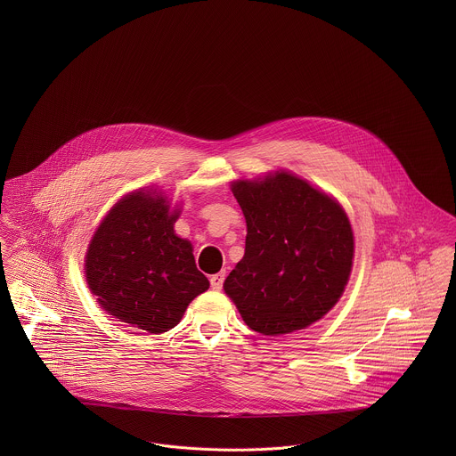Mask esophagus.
Returning <instances> with one entry per match:
<instances>
[{
    "instance_id": "esophagus-1",
    "label": "esophagus",
    "mask_w": 456,
    "mask_h": 456,
    "mask_svg": "<svg viewBox=\"0 0 456 456\" xmlns=\"http://www.w3.org/2000/svg\"><path fill=\"white\" fill-rule=\"evenodd\" d=\"M223 281H224V273H223V272L210 275V286H212V289L219 291V289L223 288Z\"/></svg>"
}]
</instances>
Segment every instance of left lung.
Returning <instances> with one entry per match:
<instances>
[{
  "instance_id": "left-lung-1",
  "label": "left lung",
  "mask_w": 456,
  "mask_h": 456,
  "mask_svg": "<svg viewBox=\"0 0 456 456\" xmlns=\"http://www.w3.org/2000/svg\"><path fill=\"white\" fill-rule=\"evenodd\" d=\"M232 191L248 237L223 288L246 325L277 337L320 322L353 268L354 239L340 203L284 170L235 181Z\"/></svg>"
}]
</instances>
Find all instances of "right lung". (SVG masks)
Here are the masks:
<instances>
[{"mask_svg":"<svg viewBox=\"0 0 456 456\" xmlns=\"http://www.w3.org/2000/svg\"><path fill=\"white\" fill-rule=\"evenodd\" d=\"M179 212L156 190H138L121 198L96 228L86 253V281L118 322L149 333L168 331L208 289L191 242L174 232Z\"/></svg>","mask_w":456,"mask_h":456,"instance_id":"1","label":"right lung"}]
</instances>
